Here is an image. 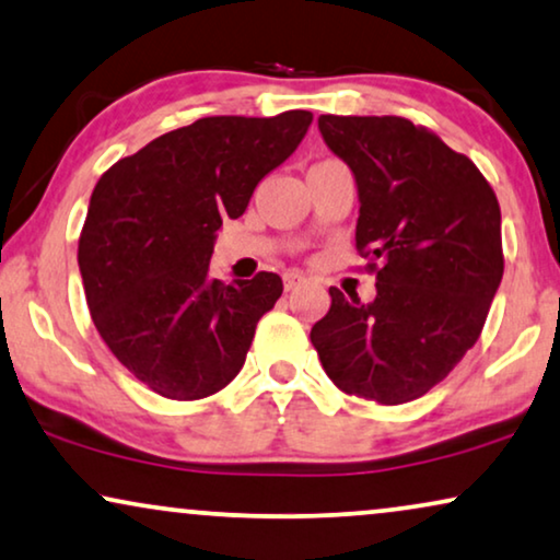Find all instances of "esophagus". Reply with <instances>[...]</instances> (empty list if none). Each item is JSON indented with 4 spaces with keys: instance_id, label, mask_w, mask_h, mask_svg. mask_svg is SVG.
Returning a JSON list of instances; mask_svg holds the SVG:
<instances>
[{
    "instance_id": "1",
    "label": "esophagus",
    "mask_w": 560,
    "mask_h": 560,
    "mask_svg": "<svg viewBox=\"0 0 560 560\" xmlns=\"http://www.w3.org/2000/svg\"><path fill=\"white\" fill-rule=\"evenodd\" d=\"M302 284H304V276L302 273H294V271L284 273V289H287V292H294V289H300Z\"/></svg>"
}]
</instances>
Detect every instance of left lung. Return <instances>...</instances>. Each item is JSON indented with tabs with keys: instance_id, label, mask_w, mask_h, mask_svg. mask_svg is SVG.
Returning a JSON list of instances; mask_svg holds the SVG:
<instances>
[{
	"instance_id": "1",
	"label": "left lung",
	"mask_w": 560,
	"mask_h": 560,
	"mask_svg": "<svg viewBox=\"0 0 560 560\" xmlns=\"http://www.w3.org/2000/svg\"><path fill=\"white\" fill-rule=\"evenodd\" d=\"M355 174V250L376 273L361 304L330 287L310 338L346 394L405 405L441 384L479 340L504 273L502 212L476 163L405 117L319 115Z\"/></svg>"
}]
</instances>
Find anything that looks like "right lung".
Masks as SVG:
<instances>
[{"mask_svg": "<svg viewBox=\"0 0 560 560\" xmlns=\"http://www.w3.org/2000/svg\"><path fill=\"white\" fill-rule=\"evenodd\" d=\"M310 122L307 109L202 117L96 182L79 235L89 312L117 361L161 397L194 401L225 389L256 323L284 292L268 271L233 284L207 271L222 220L241 218Z\"/></svg>", "mask_w": 560, "mask_h": 560, "instance_id": "right-lung-1", "label": "right lung"}]
</instances>
